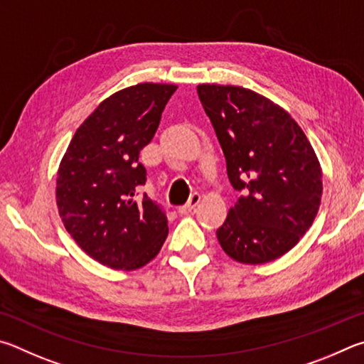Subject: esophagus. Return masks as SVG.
I'll list each match as a JSON object with an SVG mask.
<instances>
[{
	"label": "esophagus",
	"mask_w": 364,
	"mask_h": 364,
	"mask_svg": "<svg viewBox=\"0 0 364 364\" xmlns=\"http://www.w3.org/2000/svg\"><path fill=\"white\" fill-rule=\"evenodd\" d=\"M198 203H200V195H192V198L188 200V203H187L186 206H182V208L177 209V214L186 215V214L193 213L195 209H196V206H198Z\"/></svg>",
	"instance_id": "obj_1"
}]
</instances>
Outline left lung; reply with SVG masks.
Wrapping results in <instances>:
<instances>
[{
    "label": "left lung",
    "instance_id": "8db88e82",
    "mask_svg": "<svg viewBox=\"0 0 364 364\" xmlns=\"http://www.w3.org/2000/svg\"><path fill=\"white\" fill-rule=\"evenodd\" d=\"M198 97L241 192L218 240L241 264L272 262L291 251L320 209L321 166L307 136L270 99L240 86L198 85Z\"/></svg>",
    "mask_w": 364,
    "mask_h": 364
}]
</instances>
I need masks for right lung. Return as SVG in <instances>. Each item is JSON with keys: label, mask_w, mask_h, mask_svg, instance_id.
I'll use <instances>...</instances> for the list:
<instances>
[{"label": "right lung", "mask_w": 364, "mask_h": 364, "mask_svg": "<svg viewBox=\"0 0 364 364\" xmlns=\"http://www.w3.org/2000/svg\"><path fill=\"white\" fill-rule=\"evenodd\" d=\"M176 89L140 82L114 92L82 121L60 161L55 198L63 225L89 257L110 269H140L168 237L163 209L139 196L146 181L139 153Z\"/></svg>", "instance_id": "right-lung-1"}]
</instances>
